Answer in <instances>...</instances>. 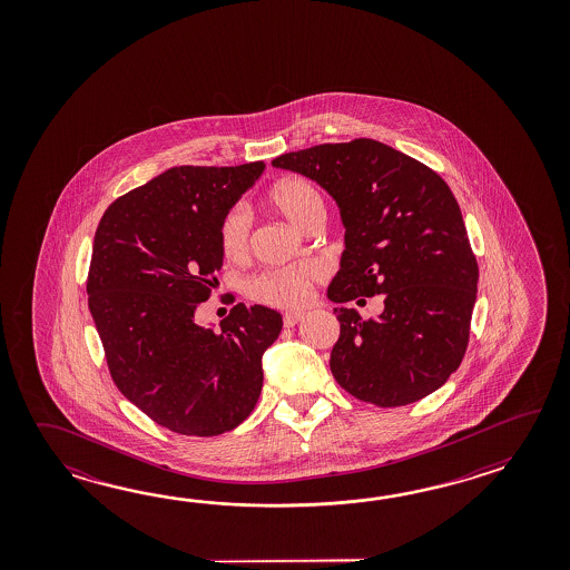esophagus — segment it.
Returning a JSON list of instances; mask_svg holds the SVG:
<instances>
[{"label": "esophagus", "instance_id": "1", "mask_svg": "<svg viewBox=\"0 0 570 570\" xmlns=\"http://www.w3.org/2000/svg\"><path fill=\"white\" fill-rule=\"evenodd\" d=\"M302 317L303 312H287V314L283 315V324H285V327H293Z\"/></svg>", "mask_w": 570, "mask_h": 570}]
</instances>
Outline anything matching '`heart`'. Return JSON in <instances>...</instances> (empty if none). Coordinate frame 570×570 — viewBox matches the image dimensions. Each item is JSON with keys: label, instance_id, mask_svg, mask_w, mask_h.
<instances>
[{"label": "heart", "instance_id": "b5f03b06", "mask_svg": "<svg viewBox=\"0 0 570 570\" xmlns=\"http://www.w3.org/2000/svg\"><path fill=\"white\" fill-rule=\"evenodd\" d=\"M268 204L299 230L315 219H326V199L314 181L305 177H287L268 191ZM250 214L243 206L226 212L219 224V246L226 258H243L250 244ZM326 277L320 263L297 267L271 268L248 283V295L256 302L275 307H297L309 299L312 285Z\"/></svg>", "mask_w": 570, "mask_h": 570}]
</instances>
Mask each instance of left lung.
I'll list each match as a JSON object with an SVG mask.
<instances>
[{
    "instance_id": "obj_1",
    "label": "left lung",
    "mask_w": 570,
    "mask_h": 570,
    "mask_svg": "<svg viewBox=\"0 0 570 570\" xmlns=\"http://www.w3.org/2000/svg\"><path fill=\"white\" fill-rule=\"evenodd\" d=\"M273 167L320 183L338 204L346 248L327 297L385 299L383 314L368 320L334 309L340 338L330 368L340 387L379 407L407 405L442 387L466 352L479 281L446 181L371 138L287 153Z\"/></svg>"
}]
</instances>
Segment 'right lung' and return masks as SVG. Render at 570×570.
Wrapping results in <instances>:
<instances>
[{
	"label": "right lung",
	"instance_id": "obj_1",
	"mask_svg": "<svg viewBox=\"0 0 570 570\" xmlns=\"http://www.w3.org/2000/svg\"><path fill=\"white\" fill-rule=\"evenodd\" d=\"M265 169L173 167L118 197L99 219L89 312L121 395L183 436L230 432L255 410L263 354L283 317L238 303L219 327L195 312L218 285L219 224Z\"/></svg>",
	"mask_w": 570,
	"mask_h": 570
}]
</instances>
